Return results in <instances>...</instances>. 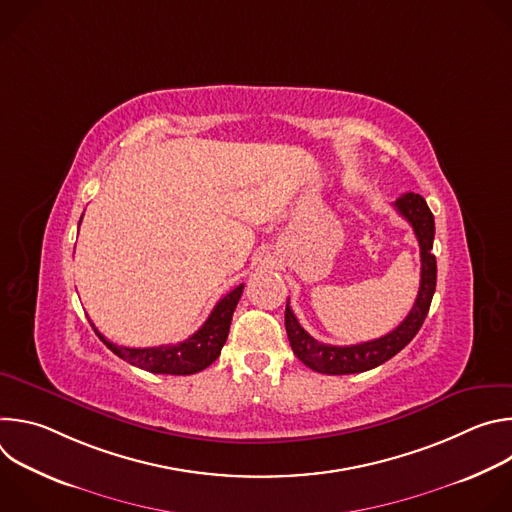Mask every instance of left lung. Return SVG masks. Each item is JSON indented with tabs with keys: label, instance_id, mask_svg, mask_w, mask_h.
I'll return each mask as SVG.
<instances>
[{
	"label": "left lung",
	"instance_id": "8db88e82",
	"mask_svg": "<svg viewBox=\"0 0 512 512\" xmlns=\"http://www.w3.org/2000/svg\"><path fill=\"white\" fill-rule=\"evenodd\" d=\"M393 206L397 212L405 218V221L413 227V233L417 237L419 249H421V281H419V291L415 304L407 318L389 334L369 340V342H360V344H350V346H332L318 342L314 336H310L298 322L296 314L289 308V300L285 306V330L287 338L291 344V350L294 354L310 367L316 373L322 375H352V373H364L371 371L379 364L387 362L393 358L399 350H403L413 336L419 332L429 306L431 298L435 291V281H437V265H435V255L431 253L433 249V235H435V223H433V214L423 200V196L415 192H407L399 196Z\"/></svg>",
	"mask_w": 512,
	"mask_h": 512
}]
</instances>
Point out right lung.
<instances>
[{
    "instance_id": "right-lung-1",
    "label": "right lung",
    "mask_w": 512,
    "mask_h": 512,
    "mask_svg": "<svg viewBox=\"0 0 512 512\" xmlns=\"http://www.w3.org/2000/svg\"><path fill=\"white\" fill-rule=\"evenodd\" d=\"M83 221V216H81ZM243 283L231 289L229 294L214 306L208 320L198 328L190 338L178 344H162V346H150V348H129V346H117L109 342L93 324L95 334L101 338V342L119 358L127 360L137 369H143L148 373L158 375H194L204 371L208 364H212L221 348L227 342L233 312L241 300Z\"/></svg>"
}]
</instances>
